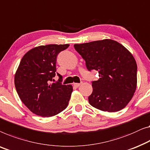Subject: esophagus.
<instances>
[{
	"label": "esophagus",
	"mask_w": 150,
	"mask_h": 150,
	"mask_svg": "<svg viewBox=\"0 0 150 150\" xmlns=\"http://www.w3.org/2000/svg\"><path fill=\"white\" fill-rule=\"evenodd\" d=\"M81 84H82V82H80V83H74V86H76V87H79V86Z\"/></svg>",
	"instance_id": "obj_1"
}]
</instances>
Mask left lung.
Returning a JSON list of instances; mask_svg holds the SVG:
<instances>
[{"mask_svg": "<svg viewBox=\"0 0 150 150\" xmlns=\"http://www.w3.org/2000/svg\"><path fill=\"white\" fill-rule=\"evenodd\" d=\"M88 71H98L99 79L92 82L88 97L93 107L114 112L125 108L137 87V66L133 56L125 47L111 39L74 45Z\"/></svg>", "mask_w": 150, "mask_h": 150, "instance_id": "left-lung-1", "label": "left lung"}]
</instances>
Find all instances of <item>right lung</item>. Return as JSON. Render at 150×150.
I'll return each mask as SVG.
<instances>
[{"label": "right lung", "instance_id": "add662e5", "mask_svg": "<svg viewBox=\"0 0 150 150\" xmlns=\"http://www.w3.org/2000/svg\"><path fill=\"white\" fill-rule=\"evenodd\" d=\"M70 45H47L32 49L23 55L15 75L19 98L32 112L42 117L55 116L68 105L72 86L63 84L56 72L57 56ZM57 74L59 80L51 83Z\"/></svg>", "mask_w": 150, "mask_h": 150}]
</instances>
